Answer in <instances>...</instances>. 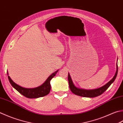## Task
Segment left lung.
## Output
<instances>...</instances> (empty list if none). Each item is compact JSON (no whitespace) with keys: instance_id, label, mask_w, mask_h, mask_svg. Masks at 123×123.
<instances>
[{"instance_id":"obj_1","label":"left lung","mask_w":123,"mask_h":123,"mask_svg":"<svg viewBox=\"0 0 123 123\" xmlns=\"http://www.w3.org/2000/svg\"><path fill=\"white\" fill-rule=\"evenodd\" d=\"M118 73V66L117 65V70L115 74V76L111 80H110L109 82L105 84L102 87H100L99 88L95 89V90H83V89H79L77 88L74 86V84L73 83V81L71 80V78L70 77L69 74H68V81L69 84V88L72 92H73L74 94L80 96V97H87V98H94L98 97L101 95L102 93H104L105 91H106L108 88L111 85V84L114 82L115 79L116 78V76L117 75Z\"/></svg>"}]
</instances>
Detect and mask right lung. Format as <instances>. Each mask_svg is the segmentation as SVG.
Returning <instances> with one entry per match:
<instances>
[{"label":"right lung","mask_w":123,"mask_h":123,"mask_svg":"<svg viewBox=\"0 0 123 123\" xmlns=\"http://www.w3.org/2000/svg\"><path fill=\"white\" fill-rule=\"evenodd\" d=\"M58 70L52 74L43 85L34 88H25L22 87L14 83L9 76H8V78L12 86L22 95L28 98H38L44 97L49 93L50 90V81L55 76ZM8 74V72H7V74Z\"/></svg>","instance_id":"right-lung-1"}]
</instances>
